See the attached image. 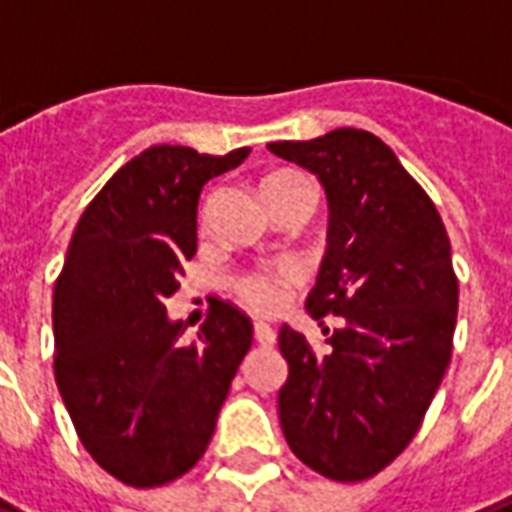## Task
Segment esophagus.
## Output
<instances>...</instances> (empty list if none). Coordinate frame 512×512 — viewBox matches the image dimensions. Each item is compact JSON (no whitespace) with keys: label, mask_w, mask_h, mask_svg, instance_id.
Returning a JSON list of instances; mask_svg holds the SVG:
<instances>
[{"label":"esophagus","mask_w":512,"mask_h":512,"mask_svg":"<svg viewBox=\"0 0 512 512\" xmlns=\"http://www.w3.org/2000/svg\"><path fill=\"white\" fill-rule=\"evenodd\" d=\"M253 337H256V343L259 345H276V331L270 329L267 323H262V320L253 326Z\"/></svg>","instance_id":"34e87169"}]
</instances>
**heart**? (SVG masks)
<instances>
[{
    "instance_id": "b5f03b06",
    "label": "heart",
    "mask_w": 512,
    "mask_h": 512,
    "mask_svg": "<svg viewBox=\"0 0 512 512\" xmlns=\"http://www.w3.org/2000/svg\"><path fill=\"white\" fill-rule=\"evenodd\" d=\"M292 178H301V172H292V169H278V172H270L264 178V186H273V183L292 181ZM292 281H295V270L290 267H281V270H248V273H239V276L231 278V292L234 298L242 306H248L253 312H278L284 303H287V295H290Z\"/></svg>"
}]
</instances>
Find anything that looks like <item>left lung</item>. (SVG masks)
Returning <instances> with one entry per match:
<instances>
[{
	"instance_id": "left-lung-1",
	"label": "left lung",
	"mask_w": 512,
	"mask_h": 512,
	"mask_svg": "<svg viewBox=\"0 0 512 512\" xmlns=\"http://www.w3.org/2000/svg\"><path fill=\"white\" fill-rule=\"evenodd\" d=\"M270 150L326 186L329 248L306 309L340 317L326 351L290 326L278 334L290 362L281 429L320 477L362 482L410 446L449 368L460 295L449 234L424 186L368 130Z\"/></svg>"
}]
</instances>
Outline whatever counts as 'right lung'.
Masks as SVG:
<instances>
[{"mask_svg": "<svg viewBox=\"0 0 512 512\" xmlns=\"http://www.w3.org/2000/svg\"><path fill=\"white\" fill-rule=\"evenodd\" d=\"M248 153L155 144L130 158L86 206L55 281V382L94 463L130 488L195 468L253 343L234 303H211L189 345L164 306L197 250L203 183Z\"/></svg>", "mask_w": 512, "mask_h": 512, "instance_id": "obj_1", "label": "right lung"}]
</instances>
